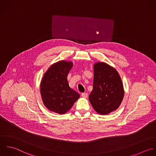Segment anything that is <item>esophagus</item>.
<instances>
[{
  "instance_id": "34e87169",
  "label": "esophagus",
  "mask_w": 156,
  "mask_h": 156,
  "mask_svg": "<svg viewBox=\"0 0 156 156\" xmlns=\"http://www.w3.org/2000/svg\"><path fill=\"white\" fill-rule=\"evenodd\" d=\"M81 96L83 97V98H87V96H88V94L87 93H82L81 94Z\"/></svg>"
}]
</instances>
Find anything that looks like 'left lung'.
Instances as JSON below:
<instances>
[{"instance_id":"left-lung-1","label":"left lung","mask_w":156,"mask_h":156,"mask_svg":"<svg viewBox=\"0 0 156 156\" xmlns=\"http://www.w3.org/2000/svg\"><path fill=\"white\" fill-rule=\"evenodd\" d=\"M93 89L89 99L100 114L107 115L120 106L124 89L117 71L105 62H97L94 66Z\"/></svg>"}]
</instances>
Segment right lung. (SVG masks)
Returning <instances> with one entry per match:
<instances>
[{
	"mask_svg": "<svg viewBox=\"0 0 156 156\" xmlns=\"http://www.w3.org/2000/svg\"><path fill=\"white\" fill-rule=\"evenodd\" d=\"M72 67V62L61 61L51 65L44 75L41 95L44 105L50 111L65 114L80 97V94L69 87L67 79Z\"/></svg>",
	"mask_w": 156,
	"mask_h": 156,
	"instance_id": "add662e5",
	"label": "right lung"
}]
</instances>
